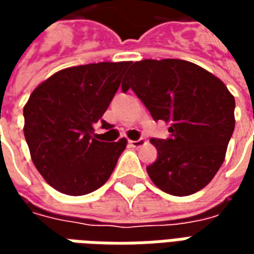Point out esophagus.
I'll return each instance as SVG.
<instances>
[{
  "label": "esophagus",
  "instance_id": "esophagus-1",
  "mask_svg": "<svg viewBox=\"0 0 254 254\" xmlns=\"http://www.w3.org/2000/svg\"><path fill=\"white\" fill-rule=\"evenodd\" d=\"M129 144L134 147V148H138V147H141L145 144V140L144 138H138V140H129Z\"/></svg>",
  "mask_w": 254,
  "mask_h": 254
}]
</instances>
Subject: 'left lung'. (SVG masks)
Here are the masks:
<instances>
[{
    "label": "left lung",
    "instance_id": "8db88e82",
    "mask_svg": "<svg viewBox=\"0 0 254 254\" xmlns=\"http://www.w3.org/2000/svg\"><path fill=\"white\" fill-rule=\"evenodd\" d=\"M154 121L169 122L170 136L151 138L158 158L147 167L160 190L189 196L211 182L223 163L234 132V96L222 80L184 60H143L122 81Z\"/></svg>",
    "mask_w": 254,
    "mask_h": 254
}]
</instances>
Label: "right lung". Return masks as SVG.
<instances>
[{"mask_svg":"<svg viewBox=\"0 0 254 254\" xmlns=\"http://www.w3.org/2000/svg\"><path fill=\"white\" fill-rule=\"evenodd\" d=\"M129 61L63 69L39 84L24 106L31 159L56 190L83 196L99 189L116 167L127 140H96L94 125L111 127L105 114Z\"/></svg>","mask_w":254,"mask_h":254,"instance_id":"1","label":"right lung"}]
</instances>
